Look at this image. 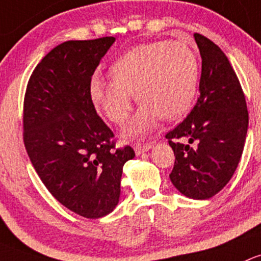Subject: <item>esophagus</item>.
Here are the masks:
<instances>
[{
  "label": "esophagus",
  "mask_w": 261,
  "mask_h": 261,
  "mask_svg": "<svg viewBox=\"0 0 261 261\" xmlns=\"http://www.w3.org/2000/svg\"><path fill=\"white\" fill-rule=\"evenodd\" d=\"M153 144L152 143H147V144H136L134 146V152H136L137 155L142 154L144 152H148V150L152 148Z\"/></svg>",
  "instance_id": "obj_1"
}]
</instances>
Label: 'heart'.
Here are the masks:
<instances>
[{"label":"heart","mask_w":261,"mask_h":261,"mask_svg":"<svg viewBox=\"0 0 261 261\" xmlns=\"http://www.w3.org/2000/svg\"><path fill=\"white\" fill-rule=\"evenodd\" d=\"M195 53L184 41H153L138 45L111 66L112 80L94 76L91 100L115 124L129 114L132 95L142 103L124 128L127 137H146L158 119H176L190 109L197 89Z\"/></svg>","instance_id":"1"}]
</instances>
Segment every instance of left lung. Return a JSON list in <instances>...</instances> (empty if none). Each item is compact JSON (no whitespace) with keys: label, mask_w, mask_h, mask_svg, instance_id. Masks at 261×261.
<instances>
[{"label":"left lung","mask_w":261,"mask_h":261,"mask_svg":"<svg viewBox=\"0 0 261 261\" xmlns=\"http://www.w3.org/2000/svg\"><path fill=\"white\" fill-rule=\"evenodd\" d=\"M193 37L202 59L200 96L186 119L166 138L176 155L170 174L173 186L186 197L207 200L226 186L240 162L249 114L226 55L207 37Z\"/></svg>","instance_id":"obj_1"}]
</instances>
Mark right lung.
<instances>
[{
	"label": "right lung",
	"mask_w": 261,
	"mask_h": 261,
	"mask_svg": "<svg viewBox=\"0 0 261 261\" xmlns=\"http://www.w3.org/2000/svg\"><path fill=\"white\" fill-rule=\"evenodd\" d=\"M113 36L63 42L37 64L23 101V142L49 192L87 219L111 214L119 202L127 146L114 149L113 132L96 114L91 76Z\"/></svg>",
	"instance_id": "add662e5"
}]
</instances>
